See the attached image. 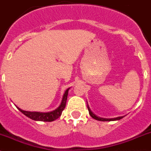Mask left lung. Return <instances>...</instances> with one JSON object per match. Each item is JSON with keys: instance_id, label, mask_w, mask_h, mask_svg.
<instances>
[{"instance_id": "1", "label": "left lung", "mask_w": 151, "mask_h": 151, "mask_svg": "<svg viewBox=\"0 0 151 151\" xmlns=\"http://www.w3.org/2000/svg\"><path fill=\"white\" fill-rule=\"evenodd\" d=\"M87 108H88V112H89V115H91V117H92L94 119H96V120L98 121H101V122H110V121H117V120H120V119H122V118H124V116H121V117H117V118H101V117H98L95 114L93 113L92 112H91V109L89 108V106H88V103H87Z\"/></svg>"}]
</instances>
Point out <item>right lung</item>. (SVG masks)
I'll list each match as a JSON object with an SVG mask.
<instances>
[{"label":"right lung","mask_w":151,"mask_h":151,"mask_svg":"<svg viewBox=\"0 0 151 151\" xmlns=\"http://www.w3.org/2000/svg\"><path fill=\"white\" fill-rule=\"evenodd\" d=\"M69 88H70L66 89V91H65L64 95H63V100H62V102L61 104H60V105L59 106V107L57 108V109H55V110L51 111V112H29V111L23 110V109H20V108L18 107V106H16V107L18 108V110L21 111L24 115H25L27 117L29 118L30 119H32V120L39 121V122H53V121H55L56 119H57V118L62 115V112H63L65 107Z\"/></svg>","instance_id":"add662e5"}]
</instances>
